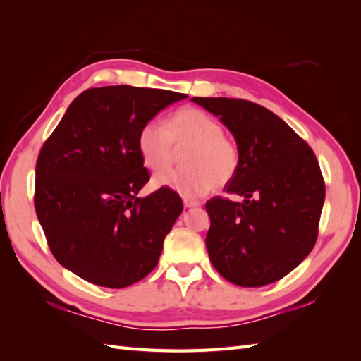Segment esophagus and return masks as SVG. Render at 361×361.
<instances>
[{
  "label": "esophagus",
  "mask_w": 361,
  "mask_h": 361,
  "mask_svg": "<svg viewBox=\"0 0 361 361\" xmlns=\"http://www.w3.org/2000/svg\"><path fill=\"white\" fill-rule=\"evenodd\" d=\"M183 204H185V208H194V206H200V203L189 200V198H185V200H183Z\"/></svg>",
  "instance_id": "obj_1"
}]
</instances>
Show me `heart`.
I'll return each mask as SVG.
<instances>
[{
	"instance_id": "b5f03b06",
	"label": "heart",
	"mask_w": 361,
	"mask_h": 361,
	"mask_svg": "<svg viewBox=\"0 0 361 361\" xmlns=\"http://www.w3.org/2000/svg\"><path fill=\"white\" fill-rule=\"evenodd\" d=\"M176 149L185 169L158 173L153 185L172 189L185 198L203 197L216 186H225L239 172L240 150L211 114L194 106L181 109L164 127L147 122L137 135V150L144 164L155 172L172 164Z\"/></svg>"
}]
</instances>
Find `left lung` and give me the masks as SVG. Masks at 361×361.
I'll use <instances>...</instances> for the list:
<instances>
[{
	"mask_svg": "<svg viewBox=\"0 0 361 361\" xmlns=\"http://www.w3.org/2000/svg\"><path fill=\"white\" fill-rule=\"evenodd\" d=\"M235 137L239 172L228 194L206 202V248L216 270L240 287L282 279L318 239L326 185L310 145L265 106L234 97H192Z\"/></svg>",
	"mask_w": 361,
	"mask_h": 361,
	"instance_id": "1",
	"label": "left lung"
}]
</instances>
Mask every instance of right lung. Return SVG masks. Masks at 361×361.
<instances>
[{"instance_id":"1","label":"right lung","mask_w":361,"mask_h":361,"mask_svg":"<svg viewBox=\"0 0 361 361\" xmlns=\"http://www.w3.org/2000/svg\"><path fill=\"white\" fill-rule=\"evenodd\" d=\"M186 94L130 85L88 88L42 145L34 204L60 265L79 278L124 288L157 267L183 211L180 195L150 180L137 150L142 126Z\"/></svg>"}]
</instances>
